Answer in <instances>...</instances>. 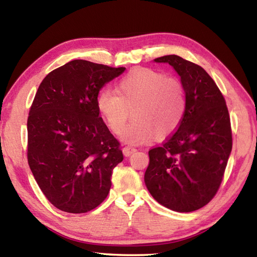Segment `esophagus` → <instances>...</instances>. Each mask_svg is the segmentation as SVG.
Instances as JSON below:
<instances>
[{
  "label": "esophagus",
  "instance_id": "esophagus-1",
  "mask_svg": "<svg viewBox=\"0 0 257 257\" xmlns=\"http://www.w3.org/2000/svg\"><path fill=\"white\" fill-rule=\"evenodd\" d=\"M137 150L135 149V147H132V146H125L123 149V154L124 156H130L133 153H135Z\"/></svg>",
  "mask_w": 257,
  "mask_h": 257
}]
</instances>
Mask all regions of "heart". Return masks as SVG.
Masks as SVG:
<instances>
[{
  "label": "heart",
  "instance_id": "1",
  "mask_svg": "<svg viewBox=\"0 0 257 257\" xmlns=\"http://www.w3.org/2000/svg\"><path fill=\"white\" fill-rule=\"evenodd\" d=\"M97 110L108 129L129 144H144L156 135L167 137L179 127L186 112V95L179 81L153 69L137 68L118 82L116 93L104 89Z\"/></svg>",
  "mask_w": 257,
  "mask_h": 257
}]
</instances>
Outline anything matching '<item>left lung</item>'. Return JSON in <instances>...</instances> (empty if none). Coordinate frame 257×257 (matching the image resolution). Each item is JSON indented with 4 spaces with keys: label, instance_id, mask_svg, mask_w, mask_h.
Instances as JSON below:
<instances>
[{
    "label": "left lung",
    "instance_id": "8db88e82",
    "mask_svg": "<svg viewBox=\"0 0 257 257\" xmlns=\"http://www.w3.org/2000/svg\"><path fill=\"white\" fill-rule=\"evenodd\" d=\"M169 63L180 77L186 112L177 132L149 151L144 180L161 205L193 212L219 189L232 149L231 125L223 95L202 67L178 55L154 60Z\"/></svg>",
    "mask_w": 257,
    "mask_h": 257
}]
</instances>
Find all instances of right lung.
Wrapping results in <instances>:
<instances>
[{
  "mask_svg": "<svg viewBox=\"0 0 257 257\" xmlns=\"http://www.w3.org/2000/svg\"><path fill=\"white\" fill-rule=\"evenodd\" d=\"M124 70L73 60L38 87L27 121L28 164L43 194L61 211H92L110 191L123 154L96 102L104 85Z\"/></svg>",
  "mask_w": 257,
  "mask_h": 257,
  "instance_id": "right-lung-1",
  "label": "right lung"
}]
</instances>
